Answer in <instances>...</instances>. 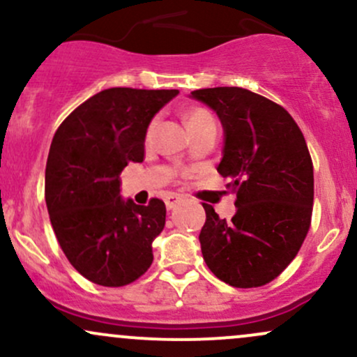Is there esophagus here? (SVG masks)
Returning <instances> with one entry per match:
<instances>
[{
    "mask_svg": "<svg viewBox=\"0 0 357 357\" xmlns=\"http://www.w3.org/2000/svg\"><path fill=\"white\" fill-rule=\"evenodd\" d=\"M181 199H183V196L174 195V192H169V195H166V198H165L166 208H167V210H173V208H174L176 204H178L179 202H181Z\"/></svg>",
    "mask_w": 357,
    "mask_h": 357,
    "instance_id": "esophagus-1",
    "label": "esophagus"
}]
</instances>
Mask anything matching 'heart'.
<instances>
[{
	"label": "heart",
	"instance_id": "b5f03b06",
	"mask_svg": "<svg viewBox=\"0 0 357 357\" xmlns=\"http://www.w3.org/2000/svg\"><path fill=\"white\" fill-rule=\"evenodd\" d=\"M208 117H211V116H210V112H206V110H203V109L191 110L190 116H188V126L195 124V122H199V121H203V119H208ZM154 127H155V122H151V126L147 127V137L153 136Z\"/></svg>",
	"mask_w": 357,
	"mask_h": 357
}]
</instances>
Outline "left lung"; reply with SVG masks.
Returning <instances> with one entry per match:
<instances>
[{
  "instance_id": "1",
  "label": "left lung",
  "mask_w": 357,
  "mask_h": 357,
  "mask_svg": "<svg viewBox=\"0 0 357 357\" xmlns=\"http://www.w3.org/2000/svg\"><path fill=\"white\" fill-rule=\"evenodd\" d=\"M190 97L216 112L223 126L216 169L236 192L230 221L203 204L204 261L231 287L268 284L296 258L310 227L314 167L305 139L284 107L247 89H202Z\"/></svg>"
}]
</instances>
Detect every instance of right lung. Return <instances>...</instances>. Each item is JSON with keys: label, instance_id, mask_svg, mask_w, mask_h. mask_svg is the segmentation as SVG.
I'll list each match as a JSON object with an SVG mask.
<instances>
[{"label": "right lung", "instance_id": "add662e5", "mask_svg": "<svg viewBox=\"0 0 357 357\" xmlns=\"http://www.w3.org/2000/svg\"><path fill=\"white\" fill-rule=\"evenodd\" d=\"M179 90L112 87L61 122L45 171V199L56 240L77 272L93 284L122 287L153 264V241L166 206L121 196L127 162L144 158L147 127Z\"/></svg>", "mask_w": 357, "mask_h": 357}]
</instances>
